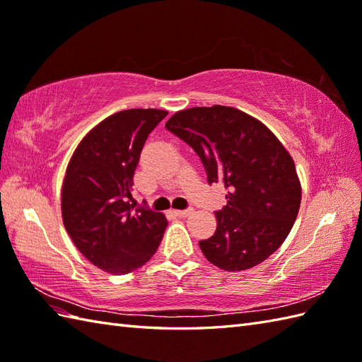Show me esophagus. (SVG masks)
<instances>
[{"label": "esophagus", "mask_w": 362, "mask_h": 362, "mask_svg": "<svg viewBox=\"0 0 362 362\" xmlns=\"http://www.w3.org/2000/svg\"><path fill=\"white\" fill-rule=\"evenodd\" d=\"M194 213V209L192 208H187V209H177V211H174V214L177 217H188Z\"/></svg>", "instance_id": "1"}]
</instances>
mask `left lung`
Listing matches in <instances>:
<instances>
[{
	"label": "left lung",
	"mask_w": 362,
	"mask_h": 362,
	"mask_svg": "<svg viewBox=\"0 0 362 362\" xmlns=\"http://www.w3.org/2000/svg\"><path fill=\"white\" fill-rule=\"evenodd\" d=\"M166 129L200 157L208 183L226 189L217 230L202 253L226 272L256 267L282 245L300 205L295 163L274 134L239 109L214 105L175 112Z\"/></svg>",
	"instance_id": "obj_1"
}]
</instances>
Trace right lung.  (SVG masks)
<instances>
[{
	"mask_svg": "<svg viewBox=\"0 0 362 362\" xmlns=\"http://www.w3.org/2000/svg\"><path fill=\"white\" fill-rule=\"evenodd\" d=\"M166 115L160 109H126L107 117L67 165L64 228L83 256L111 274L143 267L162 242L165 216L136 206L131 191L143 145Z\"/></svg>",
	"mask_w": 362,
	"mask_h": 362,
	"instance_id": "1",
	"label": "right lung"
}]
</instances>
